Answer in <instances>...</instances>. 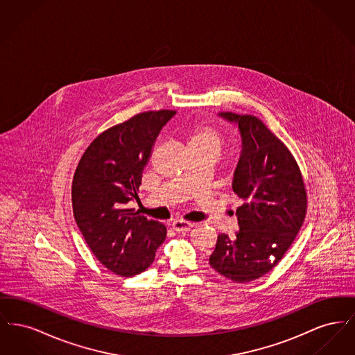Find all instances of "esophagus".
<instances>
[{
  "instance_id": "34e87169",
  "label": "esophagus",
  "mask_w": 355,
  "mask_h": 355,
  "mask_svg": "<svg viewBox=\"0 0 355 355\" xmlns=\"http://www.w3.org/2000/svg\"><path fill=\"white\" fill-rule=\"evenodd\" d=\"M193 226H194L193 222H187V220H175L171 222V227H173L175 232H181V233L189 232Z\"/></svg>"
}]
</instances>
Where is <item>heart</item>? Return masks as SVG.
I'll return each mask as SVG.
<instances>
[{"label": "heart", "mask_w": 355, "mask_h": 355, "mask_svg": "<svg viewBox=\"0 0 355 355\" xmlns=\"http://www.w3.org/2000/svg\"><path fill=\"white\" fill-rule=\"evenodd\" d=\"M220 142L222 137L220 132L209 123H201L200 126L194 128L189 137L190 146H206L220 149Z\"/></svg>", "instance_id": "1"}]
</instances>
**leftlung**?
Instances as JSON below:
<instances>
[{"label": "left lung", "mask_w": 355, "mask_h": 355, "mask_svg": "<svg viewBox=\"0 0 355 355\" xmlns=\"http://www.w3.org/2000/svg\"><path fill=\"white\" fill-rule=\"evenodd\" d=\"M220 116L238 123L242 153L233 190L245 202L236 209V238L220 234L209 262L232 281L250 282L269 272L294 242L307 193L294 155L261 119L232 112Z\"/></svg>", "instance_id": "8db88e82"}]
</instances>
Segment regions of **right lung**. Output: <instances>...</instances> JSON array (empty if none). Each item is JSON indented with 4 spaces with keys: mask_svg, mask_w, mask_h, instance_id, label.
<instances>
[{
    "mask_svg": "<svg viewBox=\"0 0 355 355\" xmlns=\"http://www.w3.org/2000/svg\"><path fill=\"white\" fill-rule=\"evenodd\" d=\"M175 110H150L109 128L86 148L71 184L76 222L92 253L121 277L146 270L166 226L138 216L126 203L142 181L154 141Z\"/></svg>",
    "mask_w": 355,
    "mask_h": 355,
    "instance_id": "right-lung-1",
    "label": "right lung"
}]
</instances>
